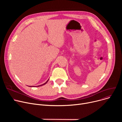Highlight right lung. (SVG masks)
I'll use <instances>...</instances> for the list:
<instances>
[{
  "label": "right lung",
  "instance_id": "right-lung-1",
  "mask_svg": "<svg viewBox=\"0 0 122 122\" xmlns=\"http://www.w3.org/2000/svg\"><path fill=\"white\" fill-rule=\"evenodd\" d=\"M48 81V80L47 81H46V82H45V83H44V84H42V85H41V86H43V85H45V84H46V83H47V82Z\"/></svg>",
  "mask_w": 122,
  "mask_h": 122
}]
</instances>
